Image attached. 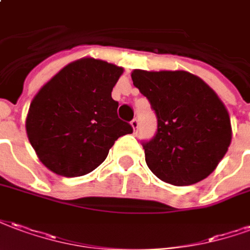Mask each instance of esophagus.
<instances>
[{"mask_svg": "<svg viewBox=\"0 0 250 250\" xmlns=\"http://www.w3.org/2000/svg\"><path fill=\"white\" fill-rule=\"evenodd\" d=\"M130 125H132L133 130H134V132H137V130H138V125H140V124H138L137 118H133L132 121H130Z\"/></svg>", "mask_w": 250, "mask_h": 250, "instance_id": "esophagus-1", "label": "esophagus"}]
</instances>
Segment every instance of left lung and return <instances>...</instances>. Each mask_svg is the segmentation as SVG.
<instances>
[{
	"label": "left lung",
	"instance_id": "1",
	"mask_svg": "<svg viewBox=\"0 0 250 250\" xmlns=\"http://www.w3.org/2000/svg\"><path fill=\"white\" fill-rule=\"evenodd\" d=\"M132 80L157 117V132L143 143L149 169L178 187L207 178L232 140L230 118L217 94L184 70L136 69Z\"/></svg>",
	"mask_w": 250,
	"mask_h": 250
}]
</instances>
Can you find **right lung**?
I'll use <instances>...</instances> for the list:
<instances>
[{
    "label": "right lung",
    "instance_id": "1",
    "mask_svg": "<svg viewBox=\"0 0 250 250\" xmlns=\"http://www.w3.org/2000/svg\"><path fill=\"white\" fill-rule=\"evenodd\" d=\"M123 67L94 58L69 63L41 87L26 118L28 138L52 172L78 177L94 170L121 136L133 132L117 116L112 90Z\"/></svg>",
    "mask_w": 250,
    "mask_h": 250
}]
</instances>
